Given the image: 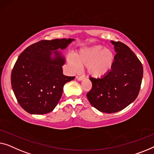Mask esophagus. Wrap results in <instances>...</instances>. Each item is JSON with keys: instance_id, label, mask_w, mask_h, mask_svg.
<instances>
[{"instance_id": "34e87169", "label": "esophagus", "mask_w": 154, "mask_h": 154, "mask_svg": "<svg viewBox=\"0 0 154 154\" xmlns=\"http://www.w3.org/2000/svg\"><path fill=\"white\" fill-rule=\"evenodd\" d=\"M76 79L77 80H79V81H82V80H83L84 79V76H77Z\"/></svg>"}]
</instances>
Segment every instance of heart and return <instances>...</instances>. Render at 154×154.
<instances>
[{
	"instance_id": "b5f03b06",
	"label": "heart",
	"mask_w": 154,
	"mask_h": 154,
	"mask_svg": "<svg viewBox=\"0 0 154 154\" xmlns=\"http://www.w3.org/2000/svg\"><path fill=\"white\" fill-rule=\"evenodd\" d=\"M68 60L75 70L79 66L87 67V72L94 78L105 77L111 71L114 62V54L112 49L96 45L84 48L78 51L76 56L68 55Z\"/></svg>"
}]
</instances>
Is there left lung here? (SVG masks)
Wrapping results in <instances>:
<instances>
[{
  "label": "left lung",
  "mask_w": 154,
  "mask_h": 154,
  "mask_svg": "<svg viewBox=\"0 0 154 154\" xmlns=\"http://www.w3.org/2000/svg\"><path fill=\"white\" fill-rule=\"evenodd\" d=\"M116 55L112 70L102 78L89 79L92 88L86 96L93 107L104 113L121 111L139 94L143 67L133 51L121 42L111 41Z\"/></svg>",
  "instance_id": "8db88e82"
}]
</instances>
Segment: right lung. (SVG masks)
Listing matches in <instances>:
<instances>
[{
	"instance_id": "right-lung-1",
	"label": "right lung",
	"mask_w": 154,
	"mask_h": 154,
	"mask_svg": "<svg viewBox=\"0 0 154 154\" xmlns=\"http://www.w3.org/2000/svg\"><path fill=\"white\" fill-rule=\"evenodd\" d=\"M75 39L41 40L19 56L11 74L12 88L21 107L31 114L53 111L61 98L63 86L75 77L63 74L66 63L60 49Z\"/></svg>"
}]
</instances>
